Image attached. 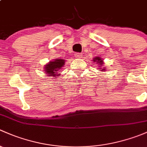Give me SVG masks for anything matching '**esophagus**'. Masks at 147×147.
<instances>
[{
	"label": "esophagus",
	"instance_id": "34e87169",
	"mask_svg": "<svg viewBox=\"0 0 147 147\" xmlns=\"http://www.w3.org/2000/svg\"><path fill=\"white\" fill-rule=\"evenodd\" d=\"M74 56H75L76 58H81V57H82V54L79 52H76L74 54Z\"/></svg>",
	"mask_w": 147,
	"mask_h": 147
}]
</instances>
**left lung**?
<instances>
[{
	"label": "left lung",
	"instance_id": "left-lung-1",
	"mask_svg": "<svg viewBox=\"0 0 147 147\" xmlns=\"http://www.w3.org/2000/svg\"><path fill=\"white\" fill-rule=\"evenodd\" d=\"M94 61H96V62H98V63H100V66H102V63H103V62H102V60L101 59V58H100V57H96V58L94 59ZM102 70H105V69H102Z\"/></svg>",
	"mask_w": 147,
	"mask_h": 147
}]
</instances>
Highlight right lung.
<instances>
[{"label": "right lung", "mask_w": 147, "mask_h": 147, "mask_svg": "<svg viewBox=\"0 0 147 147\" xmlns=\"http://www.w3.org/2000/svg\"><path fill=\"white\" fill-rule=\"evenodd\" d=\"M64 60L63 59H55L54 61H51L50 63H48V65L45 66V72L49 76H55V74L57 73L60 69L64 64Z\"/></svg>", "instance_id": "right-lung-1"}]
</instances>
